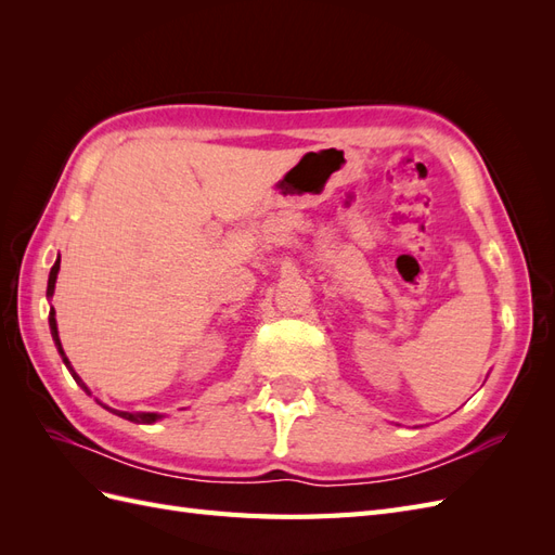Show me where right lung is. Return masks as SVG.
I'll use <instances>...</instances> for the list:
<instances>
[{
  "label": "right lung",
  "instance_id": "add662e5",
  "mask_svg": "<svg viewBox=\"0 0 555 555\" xmlns=\"http://www.w3.org/2000/svg\"><path fill=\"white\" fill-rule=\"evenodd\" d=\"M57 273H60V259L55 261V266L50 268V275H48V292H46V296L50 298L53 296V292H55V280H57ZM48 324H50V335H53V340H55V345H57V351H60V357H62V361H64V365L69 367V373H72V377L76 379V384H80L82 389H86L88 393H90V389L86 384H82V379L76 375V371L72 367V363H69V359H66V354H64V349H62V343H60V335H57V322H55V310L50 308V317H48ZM106 408V405H104ZM106 410H111V408H106ZM113 414H117V416H122V418H129V422H133V424H155L157 418H162V414H155V412H120V410H111Z\"/></svg>",
  "mask_w": 555,
  "mask_h": 555
}]
</instances>
